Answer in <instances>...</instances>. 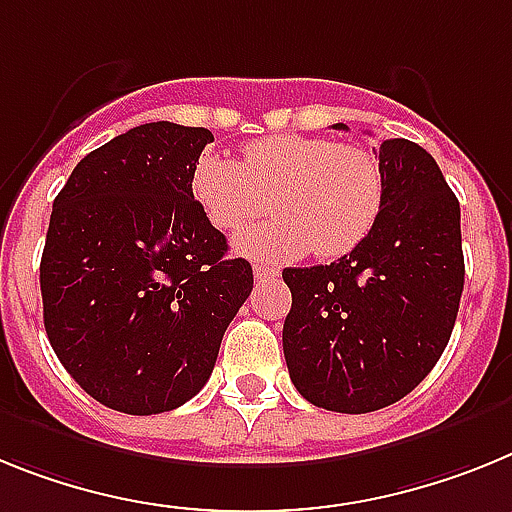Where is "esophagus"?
Listing matches in <instances>:
<instances>
[{
	"instance_id": "obj_1",
	"label": "esophagus",
	"mask_w": 512,
	"mask_h": 512,
	"mask_svg": "<svg viewBox=\"0 0 512 512\" xmlns=\"http://www.w3.org/2000/svg\"><path fill=\"white\" fill-rule=\"evenodd\" d=\"M252 273H255V281H270V278L278 275V270L270 268V265H262V262H255V265H252Z\"/></svg>"
}]
</instances>
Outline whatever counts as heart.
Listing matches in <instances>:
<instances>
[{"mask_svg": "<svg viewBox=\"0 0 512 512\" xmlns=\"http://www.w3.org/2000/svg\"><path fill=\"white\" fill-rule=\"evenodd\" d=\"M190 193L221 231H239L265 211L278 219L239 234L234 247L262 260L342 257L361 247L384 208V172L363 146L324 136L278 133L250 141L242 162L203 151L190 170Z\"/></svg>", "mask_w": 512, "mask_h": 512, "instance_id": "obj_1", "label": "heart"}]
</instances>
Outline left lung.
<instances>
[{"mask_svg": "<svg viewBox=\"0 0 512 512\" xmlns=\"http://www.w3.org/2000/svg\"><path fill=\"white\" fill-rule=\"evenodd\" d=\"M379 164L384 208L366 242L330 265L283 270L293 386L345 415L389 407L433 371L464 291L461 208L441 167L407 139H381Z\"/></svg>", "mask_w": 512, "mask_h": 512, "instance_id": "obj_1", "label": "left lung"}]
</instances>
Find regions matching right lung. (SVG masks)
<instances>
[{
	"instance_id": "obj_1",
	"label": "right lung",
	"mask_w": 512,
	"mask_h": 512,
	"mask_svg": "<svg viewBox=\"0 0 512 512\" xmlns=\"http://www.w3.org/2000/svg\"><path fill=\"white\" fill-rule=\"evenodd\" d=\"M208 128L144 123L90 151L56 195L41 257L53 353L92 399L159 415L206 386L252 265L190 193Z\"/></svg>"
}]
</instances>
